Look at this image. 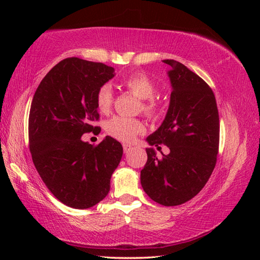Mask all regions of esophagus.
<instances>
[{
	"label": "esophagus",
	"instance_id": "34e87169",
	"mask_svg": "<svg viewBox=\"0 0 260 260\" xmlns=\"http://www.w3.org/2000/svg\"><path fill=\"white\" fill-rule=\"evenodd\" d=\"M133 148H132L131 146H124V153H128Z\"/></svg>",
	"mask_w": 260,
	"mask_h": 260
}]
</instances>
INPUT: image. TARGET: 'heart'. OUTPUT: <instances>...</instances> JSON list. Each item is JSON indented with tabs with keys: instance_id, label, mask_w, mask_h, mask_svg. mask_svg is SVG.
Returning a JSON list of instances; mask_svg holds the SVG:
<instances>
[{
	"instance_id": "b5f03b06",
	"label": "heart",
	"mask_w": 260,
	"mask_h": 260,
	"mask_svg": "<svg viewBox=\"0 0 260 260\" xmlns=\"http://www.w3.org/2000/svg\"><path fill=\"white\" fill-rule=\"evenodd\" d=\"M122 86L132 94L141 100L140 110L144 114L152 117L157 114L159 110L157 101L153 99L156 93V86L153 81L144 73L131 74L122 80ZM113 104V90L109 83H105L100 88L96 95V105L100 112L108 113ZM107 133L121 142L129 143L135 139V136L142 133L144 126L138 119H132L126 117H113L105 124Z\"/></svg>"
}]
</instances>
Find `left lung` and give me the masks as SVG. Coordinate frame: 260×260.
Returning <instances> with one entry per match:
<instances>
[{"mask_svg":"<svg viewBox=\"0 0 260 260\" xmlns=\"http://www.w3.org/2000/svg\"><path fill=\"white\" fill-rule=\"evenodd\" d=\"M170 65V105L158 129L146 139L149 146L165 144L169 155L157 158L147 148L148 160L141 171V184L152 201L165 206L186 203L208 182L217 161L219 114L214 94L203 79L183 64Z\"/></svg>","mask_w":260,"mask_h":260,"instance_id":"obj_1","label":"left lung"}]
</instances>
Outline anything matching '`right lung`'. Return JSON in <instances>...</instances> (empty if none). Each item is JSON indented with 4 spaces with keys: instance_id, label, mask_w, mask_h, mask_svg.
<instances>
[{
    "instance_id": "obj_1",
    "label": "right lung",
    "mask_w": 260,
    "mask_h": 260,
    "mask_svg": "<svg viewBox=\"0 0 260 260\" xmlns=\"http://www.w3.org/2000/svg\"><path fill=\"white\" fill-rule=\"evenodd\" d=\"M102 63L67 58L42 79L29 110V150L34 166L57 200L88 209L110 190L111 175L122 157L121 144L105 136L99 146L82 141L99 120L96 95L114 77Z\"/></svg>"
}]
</instances>
